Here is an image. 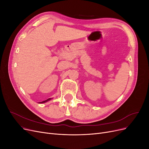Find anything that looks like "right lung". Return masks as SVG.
I'll return each instance as SVG.
<instances>
[{
	"label": "right lung",
	"mask_w": 149,
	"mask_h": 149,
	"mask_svg": "<svg viewBox=\"0 0 149 149\" xmlns=\"http://www.w3.org/2000/svg\"><path fill=\"white\" fill-rule=\"evenodd\" d=\"M49 100H51V98H49V99H48V100H45V101H42V102H39V103H44V102H47V101H49Z\"/></svg>",
	"instance_id": "right-lung-1"
}]
</instances>
